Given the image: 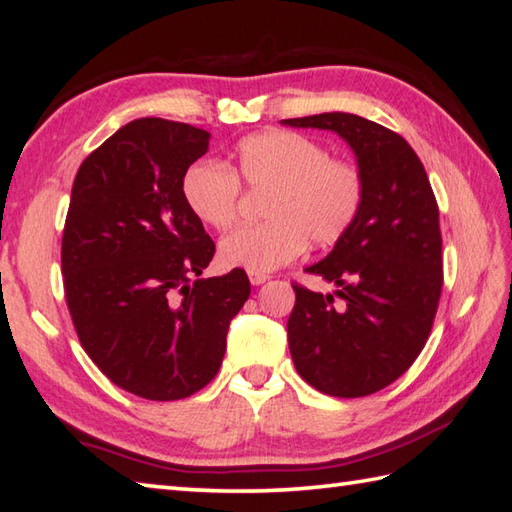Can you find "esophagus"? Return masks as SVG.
I'll use <instances>...</instances> for the list:
<instances>
[{
    "instance_id": "34e87169",
    "label": "esophagus",
    "mask_w": 512,
    "mask_h": 512,
    "mask_svg": "<svg viewBox=\"0 0 512 512\" xmlns=\"http://www.w3.org/2000/svg\"><path fill=\"white\" fill-rule=\"evenodd\" d=\"M248 279H250V284H253V286H262V284H266L270 277L266 273H248Z\"/></svg>"
}]
</instances>
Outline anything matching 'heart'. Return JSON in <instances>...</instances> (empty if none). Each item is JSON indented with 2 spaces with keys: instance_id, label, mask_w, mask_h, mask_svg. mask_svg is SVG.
Returning <instances> with one entry per match:
<instances>
[{
  "instance_id": "heart-1",
  "label": "heart",
  "mask_w": 512,
  "mask_h": 512,
  "mask_svg": "<svg viewBox=\"0 0 512 512\" xmlns=\"http://www.w3.org/2000/svg\"><path fill=\"white\" fill-rule=\"evenodd\" d=\"M266 191V222L226 235L224 266L268 273L297 259L308 242L325 248L356 222L365 200V176L356 162L330 156L328 147L290 129H268L239 140L233 167L195 162L182 178V198L204 226L226 231L237 222L242 184Z\"/></svg>"
}]
</instances>
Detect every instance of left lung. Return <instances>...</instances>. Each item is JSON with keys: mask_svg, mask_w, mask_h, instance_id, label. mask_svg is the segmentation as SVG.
Returning a JSON list of instances; mask_svg holds the SVG:
<instances>
[{"mask_svg": "<svg viewBox=\"0 0 512 512\" xmlns=\"http://www.w3.org/2000/svg\"><path fill=\"white\" fill-rule=\"evenodd\" d=\"M281 123L336 132L365 176L356 222L328 257L306 268L339 290L321 295L292 284V361L321 394H376L413 365L436 319L444 279L436 195L416 151L383 125L345 112Z\"/></svg>", "mask_w": 512, "mask_h": 512, "instance_id": "1", "label": "left lung"}]
</instances>
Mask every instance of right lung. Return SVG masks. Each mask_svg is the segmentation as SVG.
<instances>
[{"instance_id": "1", "label": "right lung", "mask_w": 512, "mask_h": 512, "mask_svg": "<svg viewBox=\"0 0 512 512\" xmlns=\"http://www.w3.org/2000/svg\"><path fill=\"white\" fill-rule=\"evenodd\" d=\"M209 138L138 118L94 149L72 184L61 273L74 330L114 385L147 400L211 383L250 295L242 268L200 279L215 244L184 202L182 178Z\"/></svg>"}]
</instances>
